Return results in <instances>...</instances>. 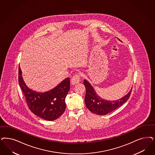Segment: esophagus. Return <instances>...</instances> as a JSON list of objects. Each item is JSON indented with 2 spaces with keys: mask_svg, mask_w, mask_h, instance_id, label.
<instances>
[{
  "mask_svg": "<svg viewBox=\"0 0 155 155\" xmlns=\"http://www.w3.org/2000/svg\"><path fill=\"white\" fill-rule=\"evenodd\" d=\"M80 79L81 75L79 74H76L74 75L73 76V77L71 78V84L73 85H74V84H78L80 82Z\"/></svg>",
  "mask_w": 155,
  "mask_h": 155,
  "instance_id": "esophagus-1",
  "label": "esophagus"
}]
</instances>
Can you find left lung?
<instances>
[{
  "label": "left lung",
  "mask_w": 155,
  "mask_h": 155,
  "mask_svg": "<svg viewBox=\"0 0 155 155\" xmlns=\"http://www.w3.org/2000/svg\"><path fill=\"white\" fill-rule=\"evenodd\" d=\"M84 84L86 88V106L91 112L98 115H105L123 105L129 99L132 92L131 90L128 94L117 101H107L97 95L93 87L87 81L84 80Z\"/></svg>",
  "instance_id": "8db88e82"
}]
</instances>
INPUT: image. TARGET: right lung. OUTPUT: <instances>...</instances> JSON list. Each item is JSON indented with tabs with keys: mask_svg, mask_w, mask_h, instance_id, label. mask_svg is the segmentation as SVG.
Instances as JSON below:
<instances>
[{
	"mask_svg": "<svg viewBox=\"0 0 155 155\" xmlns=\"http://www.w3.org/2000/svg\"><path fill=\"white\" fill-rule=\"evenodd\" d=\"M18 71L19 85L29 109L34 114L48 121H53L59 117L66 109L64 100L70 90L69 78L64 79L51 91L38 93L30 90L25 85L20 66Z\"/></svg>",
	"mask_w": 155,
	"mask_h": 155,
	"instance_id": "right-lung-1",
	"label": "right lung"
}]
</instances>
